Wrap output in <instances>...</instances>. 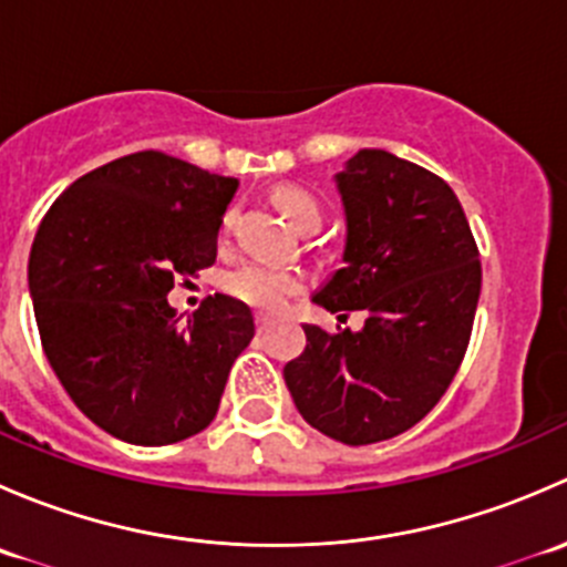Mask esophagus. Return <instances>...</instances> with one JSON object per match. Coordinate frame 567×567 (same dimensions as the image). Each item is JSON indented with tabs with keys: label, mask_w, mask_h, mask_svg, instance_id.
<instances>
[{
	"label": "esophagus",
	"mask_w": 567,
	"mask_h": 567,
	"mask_svg": "<svg viewBox=\"0 0 567 567\" xmlns=\"http://www.w3.org/2000/svg\"><path fill=\"white\" fill-rule=\"evenodd\" d=\"M271 323H274V320H271V318H266V316H257V318H255V326H257V331H266L268 326H271Z\"/></svg>",
	"instance_id": "esophagus-1"
}]
</instances>
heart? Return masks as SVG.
Wrapping results in <instances>:
<instances>
[{
	"label": "heart",
	"instance_id": "b5f03b06",
	"mask_svg": "<svg viewBox=\"0 0 567 567\" xmlns=\"http://www.w3.org/2000/svg\"><path fill=\"white\" fill-rule=\"evenodd\" d=\"M274 205L282 210L285 219L296 227V230H305V227L320 225V210L318 197L312 192H307L305 186H296V183H285L274 192ZM233 225V210H227L225 219H221V227ZM227 293L236 296L244 305L255 307L257 312H282L285 305L293 293L301 290V274L296 268L285 266H271V262L262 260H249L244 266H238L236 271L227 274L225 282Z\"/></svg>",
	"mask_w": 567,
	"mask_h": 567
}]
</instances>
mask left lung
<instances>
[{
	"label": "left lung",
	"mask_w": 567,
	"mask_h": 567,
	"mask_svg": "<svg viewBox=\"0 0 567 567\" xmlns=\"http://www.w3.org/2000/svg\"><path fill=\"white\" fill-rule=\"evenodd\" d=\"M334 181L346 208L342 268L312 301L362 310L364 326L331 334L305 323V353L282 375L316 431L359 447L409 431L447 392L483 271L466 214L439 175L364 147Z\"/></svg>",
	"instance_id": "left-lung-1"
}]
</instances>
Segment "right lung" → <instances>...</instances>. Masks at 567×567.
<instances>
[{
  "instance_id": "add662e5",
  "label": "right lung",
  "mask_w": 567,
  "mask_h": 567,
  "mask_svg": "<svg viewBox=\"0 0 567 567\" xmlns=\"http://www.w3.org/2000/svg\"><path fill=\"white\" fill-rule=\"evenodd\" d=\"M238 181L156 151L73 181L38 227L30 296L40 342L73 403L128 444L162 447L219 411L255 337L244 301L216 293L177 323L167 293L216 260Z\"/></svg>"
}]
</instances>
